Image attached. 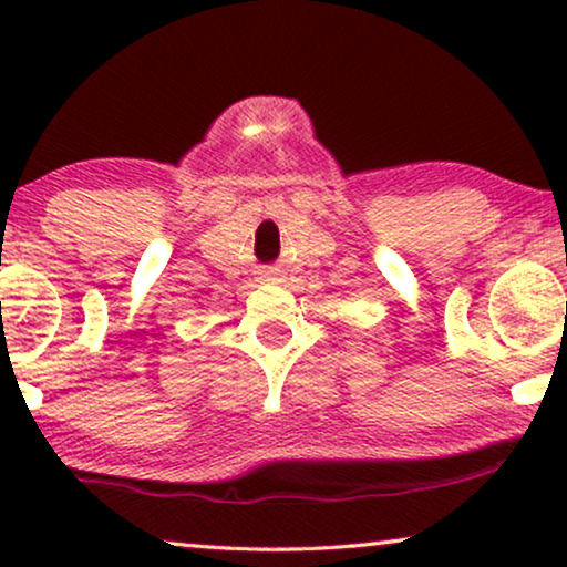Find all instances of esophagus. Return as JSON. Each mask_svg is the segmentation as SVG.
Masks as SVG:
<instances>
[{
  "label": "esophagus",
  "instance_id": "esophagus-1",
  "mask_svg": "<svg viewBox=\"0 0 567 567\" xmlns=\"http://www.w3.org/2000/svg\"><path fill=\"white\" fill-rule=\"evenodd\" d=\"M278 276H281V274H278L276 268H266V270H262V274H260V281L274 284V281H278Z\"/></svg>",
  "mask_w": 567,
  "mask_h": 567
}]
</instances>
